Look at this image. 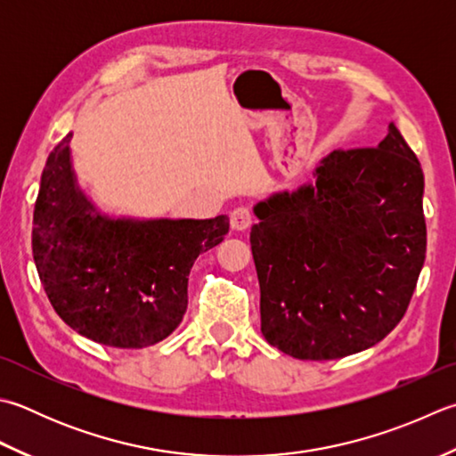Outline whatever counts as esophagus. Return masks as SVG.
<instances>
[{
    "instance_id": "esophagus-1",
    "label": "esophagus",
    "mask_w": 456,
    "mask_h": 456,
    "mask_svg": "<svg viewBox=\"0 0 456 456\" xmlns=\"http://www.w3.org/2000/svg\"><path fill=\"white\" fill-rule=\"evenodd\" d=\"M253 221H255L253 209L247 208V205H240V208H235L231 211V227L237 231H245Z\"/></svg>"
}]
</instances>
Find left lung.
<instances>
[{"label":"left lung","instance_id":"left-lung-1","mask_svg":"<svg viewBox=\"0 0 456 456\" xmlns=\"http://www.w3.org/2000/svg\"><path fill=\"white\" fill-rule=\"evenodd\" d=\"M316 185L255 208L261 332L297 360L381 342L417 287L427 251L423 169L395 124L378 148L334 150Z\"/></svg>","mask_w":456,"mask_h":456}]
</instances>
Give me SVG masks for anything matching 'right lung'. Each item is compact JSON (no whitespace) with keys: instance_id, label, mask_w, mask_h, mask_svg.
Returning a JSON list of instances; mask_svg holds the SVG:
<instances>
[{"instance_id":"right-lung-1","label":"right lung","mask_w":456,"mask_h":456,"mask_svg":"<svg viewBox=\"0 0 456 456\" xmlns=\"http://www.w3.org/2000/svg\"><path fill=\"white\" fill-rule=\"evenodd\" d=\"M67 134L47 158L33 209V258L57 314L112 347H146L180 326L187 276L200 253L225 239L216 219H109L78 191Z\"/></svg>"}]
</instances>
